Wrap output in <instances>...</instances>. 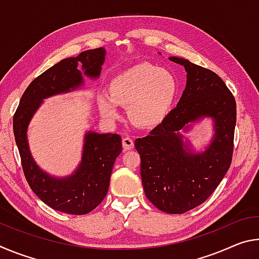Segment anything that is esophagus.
<instances>
[{
    "label": "esophagus",
    "mask_w": 259,
    "mask_h": 259,
    "mask_svg": "<svg viewBox=\"0 0 259 259\" xmlns=\"http://www.w3.org/2000/svg\"><path fill=\"white\" fill-rule=\"evenodd\" d=\"M122 145H123L124 150H131V148H134V140L131 139L130 137H124L122 139Z\"/></svg>",
    "instance_id": "obj_1"
}]
</instances>
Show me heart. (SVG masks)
<instances>
[{"mask_svg":"<svg viewBox=\"0 0 259 259\" xmlns=\"http://www.w3.org/2000/svg\"><path fill=\"white\" fill-rule=\"evenodd\" d=\"M178 82L168 68L139 64L125 69L108 85L109 96L99 94L100 114L106 120L120 116L119 106H128L129 119L140 126H152L164 119L176 97Z\"/></svg>","mask_w":259,"mask_h":259,"instance_id":"obj_1","label":"heart"}]
</instances>
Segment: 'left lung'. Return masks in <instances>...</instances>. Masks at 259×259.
Here are the masks:
<instances>
[{
    "mask_svg": "<svg viewBox=\"0 0 259 259\" xmlns=\"http://www.w3.org/2000/svg\"><path fill=\"white\" fill-rule=\"evenodd\" d=\"M187 73L177 106L144 138L135 142L146 198L168 213H184L203 203L229 170L233 154L236 104L216 73L169 57ZM211 118L214 135L203 151H195L181 133Z\"/></svg>",
    "mask_w": 259,
    "mask_h": 259,
    "instance_id": "obj_1",
    "label": "left lung"
}]
</instances>
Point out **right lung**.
Here are the masks:
<instances>
[{
  "mask_svg": "<svg viewBox=\"0 0 259 259\" xmlns=\"http://www.w3.org/2000/svg\"><path fill=\"white\" fill-rule=\"evenodd\" d=\"M106 50L98 48L60 60L27 87L14 116V134L25 177L32 191L50 208L69 214H85L107 194L114 162L122 152L116 134L87 131L81 161L69 176H51L35 162L29 150L27 130L43 100L67 94L84 84V76L97 80ZM80 68H78V65Z\"/></svg>",
  "mask_w": 259,
  "mask_h": 259,
  "instance_id": "add662e5",
  "label": "right lung"
}]
</instances>
